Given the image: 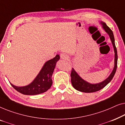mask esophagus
I'll return each instance as SVG.
<instances>
[{"mask_svg": "<svg viewBox=\"0 0 125 125\" xmlns=\"http://www.w3.org/2000/svg\"><path fill=\"white\" fill-rule=\"evenodd\" d=\"M60 57L62 59L67 60L69 57H68V56L67 55V54L65 53H62L60 54Z\"/></svg>", "mask_w": 125, "mask_h": 125, "instance_id": "34e87169", "label": "esophagus"}]
</instances>
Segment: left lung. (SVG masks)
Instances as JSON below:
<instances>
[{"label":"left lung","instance_id":"obj_1","mask_svg":"<svg viewBox=\"0 0 125 125\" xmlns=\"http://www.w3.org/2000/svg\"><path fill=\"white\" fill-rule=\"evenodd\" d=\"M100 23L101 24L102 27L105 30V31L108 34L109 37H110V40L112 41L114 51L115 54H114V66L113 69L111 73V74L109 75V76L104 81L101 82L100 83H90L88 82L85 81L83 80L78 73L75 71V70L72 68L71 72V83L72 84V86L75 89L77 90L78 91L84 92V93H93L98 91L104 87L108 84L111 81L112 78L115 74L116 70L117 67V60H118V56H117V48L115 47V40H114V37L113 31L110 30V28L104 22L101 21Z\"/></svg>","mask_w":125,"mask_h":125}]
</instances>
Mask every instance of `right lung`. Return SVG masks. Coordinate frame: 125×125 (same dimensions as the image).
<instances>
[{
	"label": "right lung",
	"mask_w": 125,
	"mask_h": 125,
	"mask_svg": "<svg viewBox=\"0 0 125 125\" xmlns=\"http://www.w3.org/2000/svg\"><path fill=\"white\" fill-rule=\"evenodd\" d=\"M59 59L60 56L57 54L53 59L45 62L33 81L28 85L16 86L11 83H10L15 90L23 94L36 95L44 93L52 86V76L55 68L56 62Z\"/></svg>",
	"instance_id": "1"
}]
</instances>
